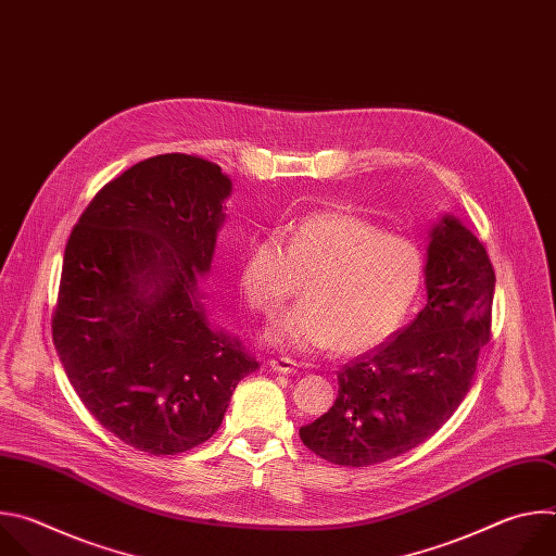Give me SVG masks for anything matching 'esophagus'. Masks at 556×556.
<instances>
[{
    "label": "esophagus",
    "mask_w": 556,
    "mask_h": 556,
    "mask_svg": "<svg viewBox=\"0 0 556 556\" xmlns=\"http://www.w3.org/2000/svg\"><path fill=\"white\" fill-rule=\"evenodd\" d=\"M270 369L273 371H279V374H292V371H296V363L292 361V358H288V356H279V358H270Z\"/></svg>",
    "instance_id": "obj_1"
}]
</instances>
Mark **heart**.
Masks as SVG:
<instances>
[{
    "instance_id": "1",
    "label": "heart",
    "mask_w": 556,
    "mask_h": 556,
    "mask_svg": "<svg viewBox=\"0 0 556 556\" xmlns=\"http://www.w3.org/2000/svg\"><path fill=\"white\" fill-rule=\"evenodd\" d=\"M303 305L275 321L264 339L290 352L361 356L399 337L425 281L422 249L350 211L309 213L283 237L255 240L237 266V286L253 312L277 314L305 281Z\"/></svg>"
}]
</instances>
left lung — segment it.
<instances>
[{"label":"left lung","mask_w":556,"mask_h":556,"mask_svg":"<svg viewBox=\"0 0 556 556\" xmlns=\"http://www.w3.org/2000/svg\"><path fill=\"white\" fill-rule=\"evenodd\" d=\"M427 305L387 345L337 374L328 414L299 429L303 444L341 466H371L431 438L470 389L491 341L495 270L486 249L457 217L429 232Z\"/></svg>","instance_id":"left-lung-1"}]
</instances>
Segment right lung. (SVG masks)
I'll return each instance as SVG.
<instances>
[{"mask_svg":"<svg viewBox=\"0 0 556 556\" xmlns=\"http://www.w3.org/2000/svg\"><path fill=\"white\" fill-rule=\"evenodd\" d=\"M230 189L204 157H147L94 195L65 247L52 314L63 369L108 431L151 455L206 442L260 367L211 326L198 288Z\"/></svg>","mask_w":556,"mask_h":556,"instance_id":"obj_1","label":"right lung"}]
</instances>
